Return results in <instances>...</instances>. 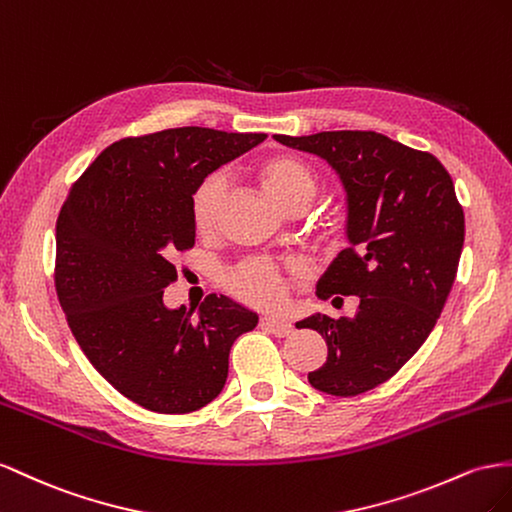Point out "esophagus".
<instances>
[{"instance_id":"esophagus-1","label":"esophagus","mask_w":512,"mask_h":512,"mask_svg":"<svg viewBox=\"0 0 512 512\" xmlns=\"http://www.w3.org/2000/svg\"><path fill=\"white\" fill-rule=\"evenodd\" d=\"M259 326L264 328L266 332H272V334H276V337H287V334L294 332V326H291L289 321H285V319H279V317H270V315L261 317V324H259Z\"/></svg>"}]
</instances>
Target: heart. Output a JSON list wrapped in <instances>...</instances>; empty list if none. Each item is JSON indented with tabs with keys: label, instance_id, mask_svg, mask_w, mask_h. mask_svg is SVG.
<instances>
[{
	"label": "heart",
	"instance_id": "1",
	"mask_svg": "<svg viewBox=\"0 0 512 512\" xmlns=\"http://www.w3.org/2000/svg\"><path fill=\"white\" fill-rule=\"evenodd\" d=\"M255 175L264 193L283 212L306 210L317 193L315 173L296 156L274 154L259 160ZM223 193L225 180L221 173H210L195 186L191 195V221L199 236H210L214 231ZM225 287L248 304L270 306L283 298L285 281L279 268L268 261L248 259L225 274Z\"/></svg>",
	"mask_w": 512,
	"mask_h": 512
}]
</instances>
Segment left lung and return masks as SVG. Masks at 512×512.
<instances>
[{"label":"left lung","instance_id":"8db88e82","mask_svg":"<svg viewBox=\"0 0 512 512\" xmlns=\"http://www.w3.org/2000/svg\"><path fill=\"white\" fill-rule=\"evenodd\" d=\"M274 139L324 158L347 193L349 246L317 296H358V311L352 319L315 313L296 328L317 330L328 345L311 386L354 397L384 384L427 341L457 276L463 208L440 160L373 130Z\"/></svg>","mask_w":512,"mask_h":512}]
</instances>
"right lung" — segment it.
<instances>
[{
  "label": "right lung",
  "mask_w": 512,
  "mask_h": 512,
  "mask_svg": "<svg viewBox=\"0 0 512 512\" xmlns=\"http://www.w3.org/2000/svg\"><path fill=\"white\" fill-rule=\"evenodd\" d=\"M264 133L184 126L111 143L72 184L55 225V291L83 354L150 412L188 414L221 394L229 352L257 313L210 294L167 309L171 264L195 244L191 195Z\"/></svg>",
  "instance_id": "1"
}]
</instances>
